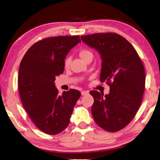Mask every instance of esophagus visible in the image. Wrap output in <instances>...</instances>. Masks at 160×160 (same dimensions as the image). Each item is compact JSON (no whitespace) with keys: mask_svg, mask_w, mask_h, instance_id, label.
Listing matches in <instances>:
<instances>
[{"mask_svg":"<svg viewBox=\"0 0 160 160\" xmlns=\"http://www.w3.org/2000/svg\"><path fill=\"white\" fill-rule=\"evenodd\" d=\"M88 94H89V92H88V90H82V92H81V95H88Z\"/></svg>","mask_w":160,"mask_h":160,"instance_id":"1","label":"esophagus"}]
</instances>
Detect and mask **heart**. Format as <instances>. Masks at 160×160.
<instances>
[{
  "instance_id": "1",
  "label": "heart",
  "mask_w": 160,
  "mask_h": 160,
  "mask_svg": "<svg viewBox=\"0 0 160 160\" xmlns=\"http://www.w3.org/2000/svg\"><path fill=\"white\" fill-rule=\"evenodd\" d=\"M78 55H79L81 59L84 60V61H87L88 59L93 57L92 52L90 50L88 49H81L78 52ZM70 64V58L67 57L64 60V67L65 68H68Z\"/></svg>"
}]
</instances>
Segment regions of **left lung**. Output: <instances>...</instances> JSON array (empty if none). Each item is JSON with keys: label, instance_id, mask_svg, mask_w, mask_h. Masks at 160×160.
<instances>
[{"label": "left lung", "instance_id": "left-lung-1", "mask_svg": "<svg viewBox=\"0 0 160 160\" xmlns=\"http://www.w3.org/2000/svg\"><path fill=\"white\" fill-rule=\"evenodd\" d=\"M80 38L100 53V80L110 88L105 95L90 92L94 98V120L106 131L118 132L132 120L141 105L145 87L143 63L130 42L117 33H95Z\"/></svg>", "mask_w": 160, "mask_h": 160}]
</instances>
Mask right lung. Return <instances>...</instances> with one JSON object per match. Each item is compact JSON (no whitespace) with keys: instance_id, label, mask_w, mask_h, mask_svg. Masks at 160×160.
I'll list each match as a JSON object with an SVG mask.
<instances>
[{"instance_id":"1","label":"right lung","mask_w":160,"mask_h":160,"mask_svg":"<svg viewBox=\"0 0 160 160\" xmlns=\"http://www.w3.org/2000/svg\"><path fill=\"white\" fill-rule=\"evenodd\" d=\"M78 42L79 35L44 38L27 50L20 64L18 85L22 105L32 122L48 135L67 128L81 95L74 89L60 95L54 83L64 71L67 54Z\"/></svg>"}]
</instances>
